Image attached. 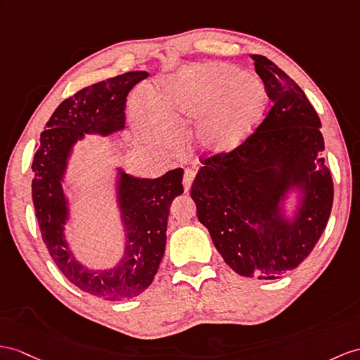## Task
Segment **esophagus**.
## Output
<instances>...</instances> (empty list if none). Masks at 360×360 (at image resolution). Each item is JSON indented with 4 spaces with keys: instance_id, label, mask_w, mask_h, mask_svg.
Instances as JSON below:
<instances>
[{
    "instance_id": "esophagus-1",
    "label": "esophagus",
    "mask_w": 360,
    "mask_h": 360,
    "mask_svg": "<svg viewBox=\"0 0 360 360\" xmlns=\"http://www.w3.org/2000/svg\"><path fill=\"white\" fill-rule=\"evenodd\" d=\"M195 179V172L192 169H186L185 175H183V188H185V192H188L191 189L192 181Z\"/></svg>"
}]
</instances>
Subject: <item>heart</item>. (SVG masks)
<instances>
[{
	"label": "heart",
	"instance_id": "1",
	"mask_svg": "<svg viewBox=\"0 0 360 360\" xmlns=\"http://www.w3.org/2000/svg\"><path fill=\"white\" fill-rule=\"evenodd\" d=\"M267 93L243 70L227 64H206L171 79L154 98L160 116L183 127L210 112L197 131V145L206 154H224L246 140L264 119ZM140 127H151L153 116L134 108Z\"/></svg>",
	"mask_w": 360,
	"mask_h": 360
}]
</instances>
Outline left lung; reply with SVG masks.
Returning <instances> with one entry per match:
<instances>
[{
    "label": "left lung",
    "mask_w": 360,
    "mask_h": 360,
    "mask_svg": "<svg viewBox=\"0 0 360 360\" xmlns=\"http://www.w3.org/2000/svg\"><path fill=\"white\" fill-rule=\"evenodd\" d=\"M250 58L271 107L240 146L201 162L191 197L227 266L241 276L278 279L319 241L333 206V180L321 155V119L301 86L266 56ZM293 187L303 197L288 221L281 203Z\"/></svg>",
    "instance_id": "1"
}]
</instances>
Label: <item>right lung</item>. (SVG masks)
<instances>
[{
    "label": "right lung",
    "instance_id": "add662e5",
    "mask_svg": "<svg viewBox=\"0 0 360 360\" xmlns=\"http://www.w3.org/2000/svg\"><path fill=\"white\" fill-rule=\"evenodd\" d=\"M148 77L128 72L93 84L65 99L41 133L32 169V198L42 240L63 275L82 292L107 301H127L151 285L166 246L172 200L183 194V169L159 179H136L119 169L117 203L125 227L124 258L110 270H90L68 249L64 226L68 201L63 189L67 160L84 134L108 136L125 128L127 96Z\"/></svg>",
    "mask_w": 360,
    "mask_h": 360
}]
</instances>
